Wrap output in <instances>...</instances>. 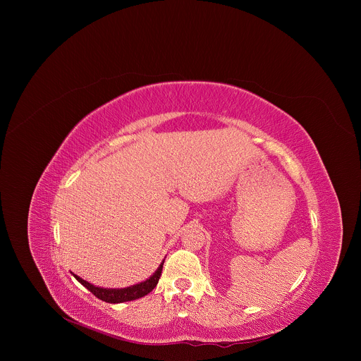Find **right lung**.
I'll use <instances>...</instances> for the list:
<instances>
[{"instance_id":"obj_1","label":"right lung","mask_w":361,"mask_h":361,"mask_svg":"<svg viewBox=\"0 0 361 361\" xmlns=\"http://www.w3.org/2000/svg\"><path fill=\"white\" fill-rule=\"evenodd\" d=\"M164 264V262H162ZM162 264L158 267V269L155 271L154 275L147 279L146 282H142L139 285H135V286H130V288H125V289H103V288H97V286H93L92 283L83 281L82 278H79L78 275L73 274V276L85 286L87 288L96 298H99L100 300L106 302V303H122V302H130V300H136L139 298H143L146 296L147 293H150L157 283H158V279L161 276V271H162Z\"/></svg>"}]
</instances>
